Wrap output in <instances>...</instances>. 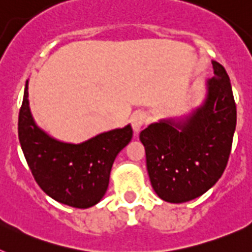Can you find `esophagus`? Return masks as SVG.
Masks as SVG:
<instances>
[{
	"label": "esophagus",
	"instance_id": "esophagus-1",
	"mask_svg": "<svg viewBox=\"0 0 252 252\" xmlns=\"http://www.w3.org/2000/svg\"><path fill=\"white\" fill-rule=\"evenodd\" d=\"M146 122V116L145 113L142 112H135L131 117V126H132V130L135 131V133H139L140 130L144 127V125Z\"/></svg>",
	"mask_w": 252,
	"mask_h": 252
}]
</instances>
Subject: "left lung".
Returning <instances> with one entry per match:
<instances>
[{
	"label": "left lung",
	"mask_w": 252,
	"mask_h": 252,
	"mask_svg": "<svg viewBox=\"0 0 252 252\" xmlns=\"http://www.w3.org/2000/svg\"><path fill=\"white\" fill-rule=\"evenodd\" d=\"M215 77L206 81L199 106L178 117L150 124L140 132L151 186L159 198L183 203L204 194L223 174L236 130L230 78L212 60Z\"/></svg>",
	"instance_id": "8db88e82"
}]
</instances>
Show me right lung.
<instances>
[{
	"label": "right lung",
	"instance_id": "obj_1",
	"mask_svg": "<svg viewBox=\"0 0 252 252\" xmlns=\"http://www.w3.org/2000/svg\"><path fill=\"white\" fill-rule=\"evenodd\" d=\"M132 139L131 125L98 133L79 144L50 136L35 122L29 81L19 113V140L36 183L59 203L90 208L106 194L113 161Z\"/></svg>",
	"mask_w": 252,
	"mask_h": 252
}]
</instances>
